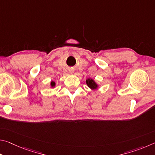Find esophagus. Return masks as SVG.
Listing matches in <instances>:
<instances>
[{"label": "esophagus", "mask_w": 155, "mask_h": 155, "mask_svg": "<svg viewBox=\"0 0 155 155\" xmlns=\"http://www.w3.org/2000/svg\"><path fill=\"white\" fill-rule=\"evenodd\" d=\"M70 74H73V73H74V72L73 71H70Z\"/></svg>", "instance_id": "34e87169"}]
</instances>
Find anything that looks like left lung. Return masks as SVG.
<instances>
[{"label": "left lung", "instance_id": "obj_1", "mask_svg": "<svg viewBox=\"0 0 155 155\" xmlns=\"http://www.w3.org/2000/svg\"><path fill=\"white\" fill-rule=\"evenodd\" d=\"M86 84H87L88 87L91 90H96L99 87L98 84L91 78H88L86 79Z\"/></svg>", "mask_w": 155, "mask_h": 155}]
</instances>
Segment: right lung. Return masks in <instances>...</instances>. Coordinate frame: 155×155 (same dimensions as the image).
I'll return each mask as SVG.
<instances>
[{
    "label": "right lung",
    "instance_id": "add662e5",
    "mask_svg": "<svg viewBox=\"0 0 155 155\" xmlns=\"http://www.w3.org/2000/svg\"><path fill=\"white\" fill-rule=\"evenodd\" d=\"M50 86H51V88H54V87H55V86H56L55 82H54V81H52L51 82V84H50Z\"/></svg>",
    "mask_w": 155,
    "mask_h": 155
}]
</instances>
